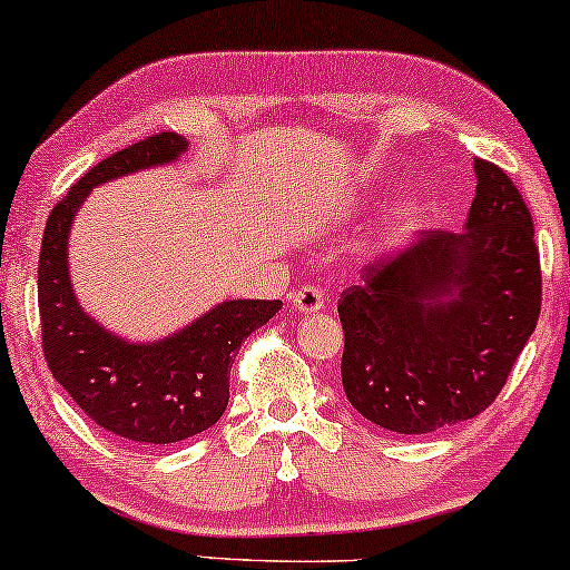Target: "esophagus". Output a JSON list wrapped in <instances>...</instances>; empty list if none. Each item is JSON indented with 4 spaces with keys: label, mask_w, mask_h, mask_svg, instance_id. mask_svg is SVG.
I'll use <instances>...</instances> for the list:
<instances>
[{
    "label": "esophagus",
    "mask_w": 570,
    "mask_h": 570,
    "mask_svg": "<svg viewBox=\"0 0 570 570\" xmlns=\"http://www.w3.org/2000/svg\"><path fill=\"white\" fill-rule=\"evenodd\" d=\"M292 302L302 315L318 313V309H323V305H326V302H323V292L315 289V286H302V289L292 294Z\"/></svg>",
    "instance_id": "1"
}]
</instances>
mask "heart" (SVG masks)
I'll return each instance as SVG.
<instances>
[{
	"mask_svg": "<svg viewBox=\"0 0 570 570\" xmlns=\"http://www.w3.org/2000/svg\"><path fill=\"white\" fill-rule=\"evenodd\" d=\"M417 218V207L415 205H400L397 210H394V218H392V232H407L410 226H413Z\"/></svg>",
	"mask_w": 570,
	"mask_h": 570,
	"instance_id": "heart-1",
	"label": "heart"
}]
</instances>
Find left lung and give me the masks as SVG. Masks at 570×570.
<instances>
[{"instance_id": "8db88e82", "label": "left lung", "mask_w": 570, "mask_h": 570, "mask_svg": "<svg viewBox=\"0 0 570 570\" xmlns=\"http://www.w3.org/2000/svg\"><path fill=\"white\" fill-rule=\"evenodd\" d=\"M465 232H426L373 261L338 299L342 384L360 415L429 434L492 405L534 334L542 273L531 213L505 170L473 160Z\"/></svg>"}]
</instances>
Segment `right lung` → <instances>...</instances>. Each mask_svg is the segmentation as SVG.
<instances>
[{
    "mask_svg": "<svg viewBox=\"0 0 570 570\" xmlns=\"http://www.w3.org/2000/svg\"><path fill=\"white\" fill-rule=\"evenodd\" d=\"M189 141L155 134L94 165L49 213L39 255L41 347L49 371L97 426L136 444H173L215 426L228 405L234 355L281 299H226L157 342H128L78 302L68 268L76 213L94 186L176 163Z\"/></svg>",
    "mask_w": 570,
    "mask_h": 570,
    "instance_id": "right-lung-1",
    "label": "right lung"
}]
</instances>
